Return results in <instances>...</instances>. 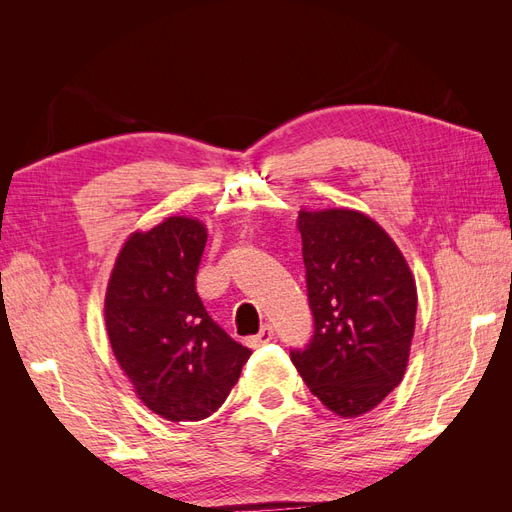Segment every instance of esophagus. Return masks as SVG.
Returning <instances> with one entry per match:
<instances>
[{"mask_svg": "<svg viewBox=\"0 0 512 512\" xmlns=\"http://www.w3.org/2000/svg\"><path fill=\"white\" fill-rule=\"evenodd\" d=\"M271 339H273V327H271V324H262V329L258 331V335L247 339V344H250L252 348H256L260 344H269Z\"/></svg>", "mask_w": 512, "mask_h": 512, "instance_id": "obj_1", "label": "esophagus"}]
</instances>
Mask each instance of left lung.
<instances>
[{"label": "left lung", "mask_w": 512, "mask_h": 512, "mask_svg": "<svg viewBox=\"0 0 512 512\" xmlns=\"http://www.w3.org/2000/svg\"><path fill=\"white\" fill-rule=\"evenodd\" d=\"M297 228L314 337L290 359L324 406L342 418L374 410L406 374L416 282L406 256L356 209H301Z\"/></svg>", "instance_id": "8db88e82"}]
</instances>
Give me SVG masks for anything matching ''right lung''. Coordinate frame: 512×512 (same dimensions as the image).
Instances as JSON below:
<instances>
[{
    "mask_svg": "<svg viewBox=\"0 0 512 512\" xmlns=\"http://www.w3.org/2000/svg\"><path fill=\"white\" fill-rule=\"evenodd\" d=\"M207 226L170 215L121 245L108 277L104 322L136 397L173 423L218 412L252 350L211 320L196 292Z\"/></svg>",
    "mask_w": 512,
    "mask_h": 512,
    "instance_id": "obj_1",
    "label": "right lung"
}]
</instances>
